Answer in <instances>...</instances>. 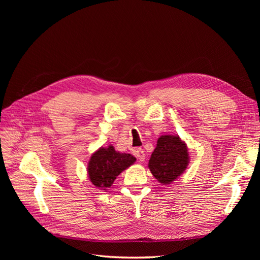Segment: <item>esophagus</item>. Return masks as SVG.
Masks as SVG:
<instances>
[{"mask_svg": "<svg viewBox=\"0 0 260 260\" xmlns=\"http://www.w3.org/2000/svg\"><path fill=\"white\" fill-rule=\"evenodd\" d=\"M135 154H136V157H137V158H138L140 161H144V159H145V154H144L143 149H141V148L137 149Z\"/></svg>", "mask_w": 260, "mask_h": 260, "instance_id": "obj_1", "label": "esophagus"}]
</instances>
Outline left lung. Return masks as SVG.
<instances>
[{"instance_id":"8db88e82","label":"left lung","mask_w":260,"mask_h":260,"mask_svg":"<svg viewBox=\"0 0 260 260\" xmlns=\"http://www.w3.org/2000/svg\"><path fill=\"white\" fill-rule=\"evenodd\" d=\"M188 165L187 147L177 136H161L149 158L148 167L162 184H169Z\"/></svg>"}]
</instances>
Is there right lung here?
I'll use <instances>...</instances> for the list:
<instances>
[{
  "label": "right lung",
  "mask_w": 260,
  "mask_h": 260,
  "mask_svg": "<svg viewBox=\"0 0 260 260\" xmlns=\"http://www.w3.org/2000/svg\"><path fill=\"white\" fill-rule=\"evenodd\" d=\"M135 161L136 158L132 155L116 152L112 145L106 148L101 147L90 158L89 178L96 187L105 190L114 183L118 175Z\"/></svg>",
  "instance_id": "1"
}]
</instances>
